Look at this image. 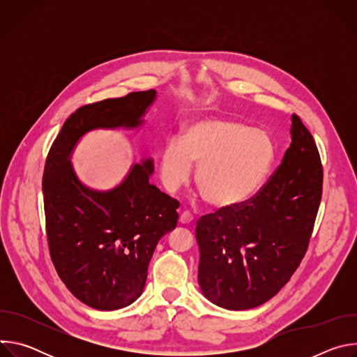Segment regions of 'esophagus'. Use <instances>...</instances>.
Returning <instances> with one entry per match:
<instances>
[{
  "label": "esophagus",
  "instance_id": "1",
  "mask_svg": "<svg viewBox=\"0 0 357 357\" xmlns=\"http://www.w3.org/2000/svg\"><path fill=\"white\" fill-rule=\"evenodd\" d=\"M179 222L182 225H190L193 222V216L189 212H182L179 216Z\"/></svg>",
  "mask_w": 357,
  "mask_h": 357
}]
</instances>
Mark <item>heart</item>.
<instances>
[{
    "label": "heart",
    "instance_id": "obj_1",
    "mask_svg": "<svg viewBox=\"0 0 357 357\" xmlns=\"http://www.w3.org/2000/svg\"><path fill=\"white\" fill-rule=\"evenodd\" d=\"M275 157L271 138L250 126L208 119L189 124L181 141L171 139L161 155L164 188L174 193L197 165L196 183L209 205H241L264 182Z\"/></svg>",
    "mask_w": 357,
    "mask_h": 357
}]
</instances>
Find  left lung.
I'll list each match as a JSON object with an SVG mask.
<instances>
[{"label": "left lung", "instance_id": "8db88e82", "mask_svg": "<svg viewBox=\"0 0 357 357\" xmlns=\"http://www.w3.org/2000/svg\"><path fill=\"white\" fill-rule=\"evenodd\" d=\"M291 121V145L259 192L196 223L199 285L222 308L243 311L271 299L308 250L324 169L312 134L296 114Z\"/></svg>", "mask_w": 357, "mask_h": 357}]
</instances>
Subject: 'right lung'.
I'll return each instance as SVG.
<instances>
[{
	"label": "right lung",
	"instance_id": "add662e5",
	"mask_svg": "<svg viewBox=\"0 0 357 357\" xmlns=\"http://www.w3.org/2000/svg\"><path fill=\"white\" fill-rule=\"evenodd\" d=\"M155 90L132 91L79 107L50 146L42 178L47 247L68 289L100 311L127 307L142 292L160 238L178 223L179 202L149 183L152 161L135 164L121 185L86 188L69 161L94 128L138 127Z\"/></svg>",
	"mask_w": 357,
	"mask_h": 357
}]
</instances>
